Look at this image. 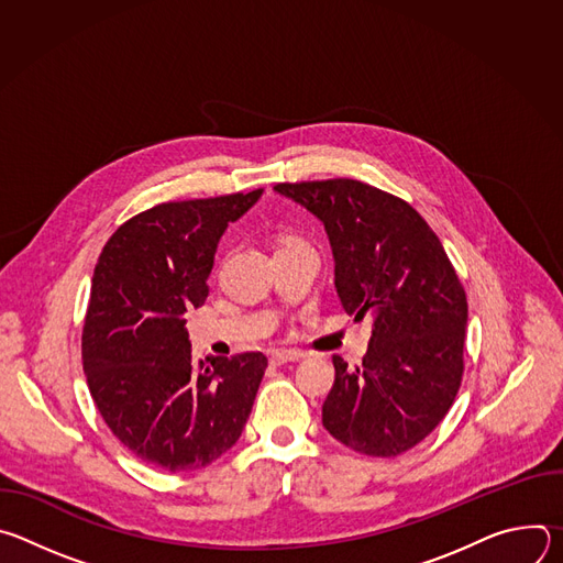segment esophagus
<instances>
[{
  "mask_svg": "<svg viewBox=\"0 0 563 563\" xmlns=\"http://www.w3.org/2000/svg\"><path fill=\"white\" fill-rule=\"evenodd\" d=\"M305 354L296 352V350H276L269 354V363L272 365H287V363H298L302 361Z\"/></svg>",
  "mask_w": 563,
  "mask_h": 563,
  "instance_id": "1",
  "label": "esophagus"
}]
</instances>
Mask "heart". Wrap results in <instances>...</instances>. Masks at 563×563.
<instances>
[{
  "label": "heart",
  "instance_id": "obj_1",
  "mask_svg": "<svg viewBox=\"0 0 563 563\" xmlns=\"http://www.w3.org/2000/svg\"><path fill=\"white\" fill-rule=\"evenodd\" d=\"M285 245H294V240H287V243Z\"/></svg>",
  "mask_w": 563,
  "mask_h": 563
}]
</instances>
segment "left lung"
<instances>
[{
  "mask_svg": "<svg viewBox=\"0 0 563 563\" xmlns=\"http://www.w3.org/2000/svg\"><path fill=\"white\" fill-rule=\"evenodd\" d=\"M274 189L323 222L343 309L374 320L361 367L334 356L325 430L367 456L415 448L443 421L463 376L467 300L441 240L406 200L358 180Z\"/></svg>",
  "mask_w": 563,
  "mask_h": 563,
  "instance_id": "left-lung-1",
  "label": "left lung"
}]
</instances>
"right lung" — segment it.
<instances>
[{"instance_id":"right-lung-1","label":"right lung","mask_w":563,"mask_h":563,"mask_svg":"<svg viewBox=\"0 0 563 563\" xmlns=\"http://www.w3.org/2000/svg\"><path fill=\"white\" fill-rule=\"evenodd\" d=\"M263 189L165 202L126 220L96 265L82 334L85 374L111 432L153 467H205L245 430L267 356L194 363L187 309L207 300L229 222Z\"/></svg>"}]
</instances>
